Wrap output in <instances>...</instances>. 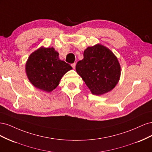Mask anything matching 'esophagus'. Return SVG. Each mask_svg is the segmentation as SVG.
Listing matches in <instances>:
<instances>
[{
  "label": "esophagus",
  "instance_id": "1",
  "mask_svg": "<svg viewBox=\"0 0 152 152\" xmlns=\"http://www.w3.org/2000/svg\"><path fill=\"white\" fill-rule=\"evenodd\" d=\"M75 65H76V64H75V63H73V64H72V68H73V69H75Z\"/></svg>",
  "mask_w": 152,
  "mask_h": 152
}]
</instances>
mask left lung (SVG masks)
Segmentation results:
<instances>
[{
	"instance_id": "left-lung-1",
	"label": "left lung",
	"mask_w": 152,
	"mask_h": 152,
	"mask_svg": "<svg viewBox=\"0 0 152 152\" xmlns=\"http://www.w3.org/2000/svg\"><path fill=\"white\" fill-rule=\"evenodd\" d=\"M76 71L95 95L112 90L121 77V65L117 57L101 44L84 50V59L77 62Z\"/></svg>"
}]
</instances>
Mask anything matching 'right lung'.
<instances>
[{"label": "right lung", "instance_id": "add662e5", "mask_svg": "<svg viewBox=\"0 0 152 152\" xmlns=\"http://www.w3.org/2000/svg\"><path fill=\"white\" fill-rule=\"evenodd\" d=\"M72 68L59 58L53 48L41 47L32 53L26 63V73L31 83L45 92L53 91L65 73Z\"/></svg>", "mask_w": 152, "mask_h": 152}]
</instances>
